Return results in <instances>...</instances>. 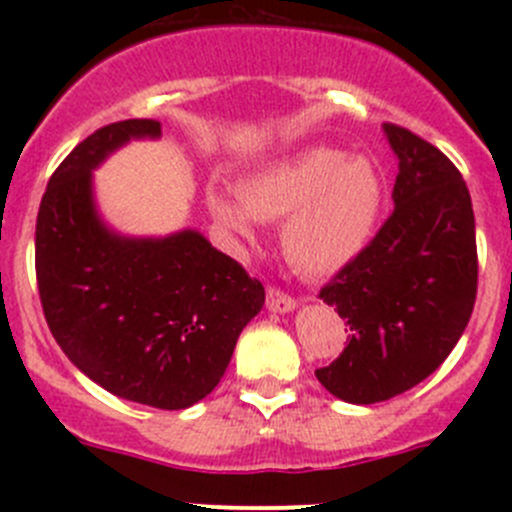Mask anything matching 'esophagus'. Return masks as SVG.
I'll return each instance as SVG.
<instances>
[{
  "instance_id": "34e87169",
  "label": "esophagus",
  "mask_w": 512,
  "mask_h": 512,
  "mask_svg": "<svg viewBox=\"0 0 512 512\" xmlns=\"http://www.w3.org/2000/svg\"><path fill=\"white\" fill-rule=\"evenodd\" d=\"M294 307H297V302L287 292L277 287H267V309L270 312H292Z\"/></svg>"
}]
</instances>
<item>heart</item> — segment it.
I'll use <instances>...</instances> for the list:
<instances>
[{
  "instance_id": "1",
  "label": "heart",
  "mask_w": 512,
  "mask_h": 512,
  "mask_svg": "<svg viewBox=\"0 0 512 512\" xmlns=\"http://www.w3.org/2000/svg\"><path fill=\"white\" fill-rule=\"evenodd\" d=\"M213 218L252 240L257 220H285L287 260L307 275H334L366 250L384 208V180L366 158L309 148L250 175L240 200L213 190Z\"/></svg>"
}]
</instances>
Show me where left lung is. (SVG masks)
<instances>
[{
    "label": "left lung",
    "mask_w": 512,
    "mask_h": 512,
    "mask_svg": "<svg viewBox=\"0 0 512 512\" xmlns=\"http://www.w3.org/2000/svg\"><path fill=\"white\" fill-rule=\"evenodd\" d=\"M399 158L394 213L366 250L319 289L349 344L319 384L349 404L414 389L453 352L478 292L476 218L466 180L436 146L384 123Z\"/></svg>",
    "instance_id": "1"
}]
</instances>
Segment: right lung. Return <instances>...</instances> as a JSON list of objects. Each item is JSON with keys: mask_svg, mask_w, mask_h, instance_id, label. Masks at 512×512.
I'll return each mask as SVG.
<instances>
[{"mask_svg": "<svg viewBox=\"0 0 512 512\" xmlns=\"http://www.w3.org/2000/svg\"><path fill=\"white\" fill-rule=\"evenodd\" d=\"M158 136V121L128 118L61 160L36 215V285L76 369L121 399L178 411L220 384L265 287L195 230L136 240L101 223L91 170L131 138Z\"/></svg>", "mask_w": 512, "mask_h": 512, "instance_id": "1", "label": "right lung"}]
</instances>
